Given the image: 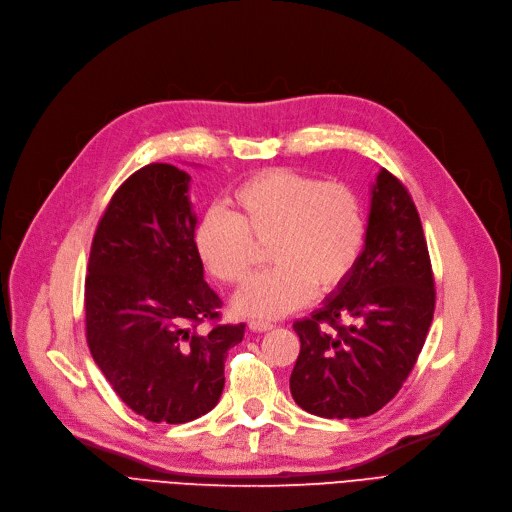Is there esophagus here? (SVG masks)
<instances>
[{"label": "esophagus", "instance_id": "1", "mask_svg": "<svg viewBox=\"0 0 512 512\" xmlns=\"http://www.w3.org/2000/svg\"><path fill=\"white\" fill-rule=\"evenodd\" d=\"M249 328H251L253 332H270V330H274V324H272V321L253 319V321H249Z\"/></svg>", "mask_w": 512, "mask_h": 512}]
</instances>
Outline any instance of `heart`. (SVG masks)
Segmentation results:
<instances>
[{"label": "heart", "instance_id": "obj_1", "mask_svg": "<svg viewBox=\"0 0 512 512\" xmlns=\"http://www.w3.org/2000/svg\"><path fill=\"white\" fill-rule=\"evenodd\" d=\"M230 207L211 209L197 228L207 270L228 284H245L257 246L270 242V272L234 297L247 317H282L317 292L334 290L355 267L365 242V215L351 188L286 168L265 170L234 188Z\"/></svg>", "mask_w": 512, "mask_h": 512}]
</instances>
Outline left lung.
I'll use <instances>...</instances> for the list:
<instances>
[{"mask_svg": "<svg viewBox=\"0 0 512 512\" xmlns=\"http://www.w3.org/2000/svg\"><path fill=\"white\" fill-rule=\"evenodd\" d=\"M434 307L417 207L405 184L382 168L355 267L324 305L292 326L301 338L290 375L294 402L326 419L378 413L415 367Z\"/></svg>", "mask_w": 512, "mask_h": 512, "instance_id": "left-lung-1", "label": "left lung"}]
</instances>
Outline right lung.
<instances>
[{
	"label": "right lung",
	"instance_id": "right-lung-1",
	"mask_svg": "<svg viewBox=\"0 0 512 512\" xmlns=\"http://www.w3.org/2000/svg\"><path fill=\"white\" fill-rule=\"evenodd\" d=\"M188 182L170 164L126 178L97 224L85 280L89 351L124 405L153 423H186L218 405L228 348L245 336V324H218ZM203 320L209 333L196 330Z\"/></svg>",
	"mask_w": 512,
	"mask_h": 512
}]
</instances>
